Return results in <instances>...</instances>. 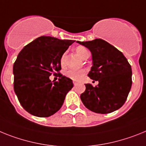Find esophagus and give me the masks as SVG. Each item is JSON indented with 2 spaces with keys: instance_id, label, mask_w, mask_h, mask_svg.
<instances>
[{
  "instance_id": "34e87169",
  "label": "esophagus",
  "mask_w": 146,
  "mask_h": 146,
  "mask_svg": "<svg viewBox=\"0 0 146 146\" xmlns=\"http://www.w3.org/2000/svg\"><path fill=\"white\" fill-rule=\"evenodd\" d=\"M73 84H74V86H76L77 84H78V82H75V81H73Z\"/></svg>"
}]
</instances>
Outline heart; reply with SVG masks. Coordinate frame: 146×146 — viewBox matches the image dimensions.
<instances>
[{"label":"heart","instance_id":"b5f03b06","mask_svg":"<svg viewBox=\"0 0 146 146\" xmlns=\"http://www.w3.org/2000/svg\"><path fill=\"white\" fill-rule=\"evenodd\" d=\"M76 53L78 54V56L80 58L83 59H85L86 58L89 57L90 55V53L86 48L85 47L79 45L77 46L76 48ZM60 64L62 68H64L66 66V54H63L62 56L60 58ZM86 73H87V70L84 69L78 70H69L65 73V75L68 78H70L72 80L74 81H80L82 80L84 77L85 76Z\"/></svg>","mask_w":146,"mask_h":146}]
</instances>
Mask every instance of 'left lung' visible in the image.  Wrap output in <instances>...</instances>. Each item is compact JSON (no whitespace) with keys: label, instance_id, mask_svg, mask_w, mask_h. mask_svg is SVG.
<instances>
[{"label":"left lung","instance_id":"1","mask_svg":"<svg viewBox=\"0 0 146 146\" xmlns=\"http://www.w3.org/2000/svg\"><path fill=\"white\" fill-rule=\"evenodd\" d=\"M77 42L92 54V66L88 76L98 81V86L85 84L80 96L84 105L96 113L107 114L124 104L131 84V67L122 52L101 39Z\"/></svg>","mask_w":146,"mask_h":146}]
</instances>
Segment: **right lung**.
Returning a JSON list of instances; mask_svg holds the SVG:
<instances>
[{"label": "right lung", "instance_id": "right-lung-1", "mask_svg": "<svg viewBox=\"0 0 146 146\" xmlns=\"http://www.w3.org/2000/svg\"><path fill=\"white\" fill-rule=\"evenodd\" d=\"M75 40L42 36L24 47L13 66L14 90L20 104L31 115L49 117L59 111L73 87L70 78L56 73L60 58ZM59 74L58 82L49 76Z\"/></svg>", "mask_w": 146, "mask_h": 146}]
</instances>
